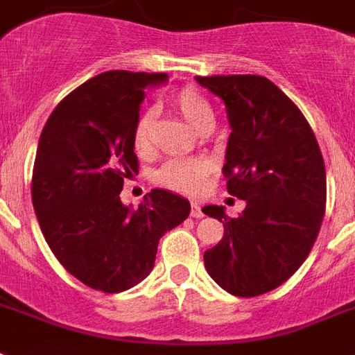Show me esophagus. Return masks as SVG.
I'll return each mask as SVG.
<instances>
[{
    "instance_id": "esophagus-1",
    "label": "esophagus",
    "mask_w": 355,
    "mask_h": 355,
    "mask_svg": "<svg viewBox=\"0 0 355 355\" xmlns=\"http://www.w3.org/2000/svg\"><path fill=\"white\" fill-rule=\"evenodd\" d=\"M193 218H202L204 217V211L202 207L198 206L197 202H191V213H189Z\"/></svg>"
}]
</instances>
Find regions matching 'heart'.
I'll list each match as a JSON object with an SVG mask.
<instances>
[{"label":"heart","instance_id":"heart-1","mask_svg":"<svg viewBox=\"0 0 355 355\" xmlns=\"http://www.w3.org/2000/svg\"><path fill=\"white\" fill-rule=\"evenodd\" d=\"M175 105L186 122L195 129H200L204 123L213 122L211 107L193 89H182L175 96ZM153 122H155V109L149 107L140 114L132 132V144L137 151H146L151 144ZM211 171V164L206 158L198 157H175L169 158L162 168L157 171V182L173 191L195 195L204 187L206 178Z\"/></svg>","mask_w":355,"mask_h":355}]
</instances>
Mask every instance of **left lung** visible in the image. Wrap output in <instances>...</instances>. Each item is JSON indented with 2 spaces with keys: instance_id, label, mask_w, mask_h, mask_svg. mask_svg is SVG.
Instances as JSON below:
<instances>
[{
  "instance_id": "left-lung-1",
  "label": "left lung",
  "mask_w": 355,
  "mask_h": 355,
  "mask_svg": "<svg viewBox=\"0 0 355 355\" xmlns=\"http://www.w3.org/2000/svg\"><path fill=\"white\" fill-rule=\"evenodd\" d=\"M226 105L230 138L224 175L227 193L244 211L224 206L202 211L224 224V237L204 252L218 286L255 297L288 281L306 261L327 206V171L312 128L297 105L264 76H197Z\"/></svg>"
}]
</instances>
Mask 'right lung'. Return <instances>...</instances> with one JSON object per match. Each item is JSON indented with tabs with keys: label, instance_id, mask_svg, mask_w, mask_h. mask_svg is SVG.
Here are the masks:
<instances>
[{
	"label": "right lung",
	"instance_id": "1",
	"mask_svg": "<svg viewBox=\"0 0 355 355\" xmlns=\"http://www.w3.org/2000/svg\"><path fill=\"white\" fill-rule=\"evenodd\" d=\"M166 82L164 73L98 74L58 103L37 142L33 204L43 237L71 275L100 292L148 277L160 237L191 211L168 189L138 207L120 200L123 178L138 169L132 132L144 94Z\"/></svg>",
	"mask_w": 355,
	"mask_h": 355
}]
</instances>
